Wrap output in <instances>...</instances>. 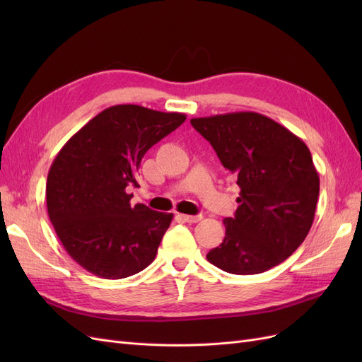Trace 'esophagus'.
Wrapping results in <instances>:
<instances>
[{"mask_svg": "<svg viewBox=\"0 0 362 362\" xmlns=\"http://www.w3.org/2000/svg\"><path fill=\"white\" fill-rule=\"evenodd\" d=\"M184 222H189V223H196V222H199L201 218H202V216L201 214H198V216H189V214H178Z\"/></svg>", "mask_w": 362, "mask_h": 362, "instance_id": "1", "label": "esophagus"}]
</instances>
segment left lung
<instances>
[{
    "label": "left lung",
    "instance_id": "8db88e82",
    "mask_svg": "<svg viewBox=\"0 0 362 362\" xmlns=\"http://www.w3.org/2000/svg\"><path fill=\"white\" fill-rule=\"evenodd\" d=\"M240 187L223 243L206 259L234 275H257L287 259L308 235L320 180L303 140L255 112L193 117Z\"/></svg>",
    "mask_w": 362,
    "mask_h": 362
}]
</instances>
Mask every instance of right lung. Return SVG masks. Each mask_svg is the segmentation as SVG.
<instances>
[{
	"mask_svg": "<svg viewBox=\"0 0 362 362\" xmlns=\"http://www.w3.org/2000/svg\"><path fill=\"white\" fill-rule=\"evenodd\" d=\"M182 113L122 104L103 110L54 158L47 180L49 221L71 258L92 275L122 279L148 267L173 214L131 205L129 185L146 151L177 129Z\"/></svg>",
	"mask_w": 362,
	"mask_h": 362,
	"instance_id": "obj_1",
	"label": "right lung"
}]
</instances>
